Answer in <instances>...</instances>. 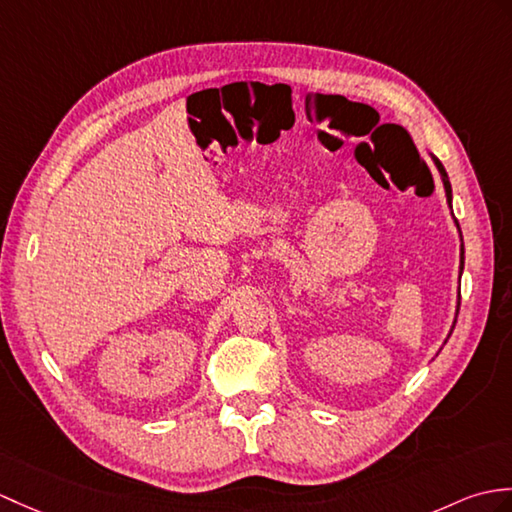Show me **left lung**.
Segmentation results:
<instances>
[{"label": "left lung", "instance_id": "1", "mask_svg": "<svg viewBox=\"0 0 512 512\" xmlns=\"http://www.w3.org/2000/svg\"><path fill=\"white\" fill-rule=\"evenodd\" d=\"M434 163H436V168H438V172H441V176H443V183H445V192H447V200L451 202V185H449V178H447V172H445V168H443V163L438 161V159H434ZM465 255V253H462ZM460 264H465V259L460 261ZM460 270H462V266H460Z\"/></svg>", "mask_w": 512, "mask_h": 512}]
</instances>
